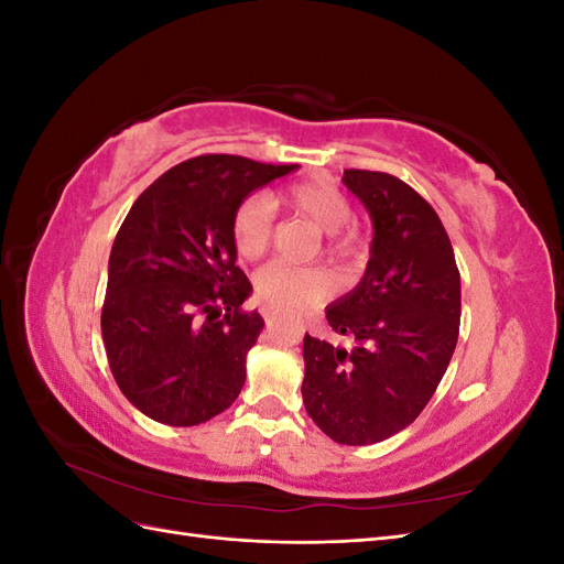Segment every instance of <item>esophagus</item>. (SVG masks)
<instances>
[{
    "instance_id": "esophagus-1",
    "label": "esophagus",
    "mask_w": 564,
    "mask_h": 564,
    "mask_svg": "<svg viewBox=\"0 0 564 564\" xmlns=\"http://www.w3.org/2000/svg\"><path fill=\"white\" fill-rule=\"evenodd\" d=\"M261 313H263V317H265V322L268 324H272V319H275V308H270V305H263V308H261Z\"/></svg>"
}]
</instances>
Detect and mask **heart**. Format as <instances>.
I'll list each match as a JSON object with an SVG mask.
<instances>
[{
  "mask_svg": "<svg viewBox=\"0 0 564 564\" xmlns=\"http://www.w3.org/2000/svg\"><path fill=\"white\" fill-rule=\"evenodd\" d=\"M286 199L294 209L308 216L313 224L327 232L329 251L346 261L362 256V242L350 224V202L327 181H305L286 191ZM275 202L270 195H251L232 216V245L245 261H259L270 247ZM256 294L261 301L282 311H303L336 292V278L327 268L294 265L286 261H272L263 265L253 278Z\"/></svg>",
  "mask_w": 564,
  "mask_h": 564,
  "instance_id": "heart-1",
  "label": "heart"
}]
</instances>
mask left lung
I'll return each mask as SVG.
<instances>
[{"label":"left lung","instance_id":"1","mask_svg":"<svg viewBox=\"0 0 564 564\" xmlns=\"http://www.w3.org/2000/svg\"><path fill=\"white\" fill-rule=\"evenodd\" d=\"M344 183L371 216L365 278L327 308L352 348L303 338V404L338 445H373L404 431L429 404L456 348L460 275L435 209L404 181L346 169Z\"/></svg>","mask_w":564,"mask_h":564}]
</instances>
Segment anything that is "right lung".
I'll use <instances>...</instances> for the list:
<instances>
[{"mask_svg":"<svg viewBox=\"0 0 564 564\" xmlns=\"http://www.w3.org/2000/svg\"><path fill=\"white\" fill-rule=\"evenodd\" d=\"M296 164L199 155L133 202L108 263L100 332L124 398L166 425H197L237 400L263 317L242 311L232 216Z\"/></svg>","mask_w":564,"mask_h":564,"instance_id":"add662e5","label":"right lung"}]
</instances>
